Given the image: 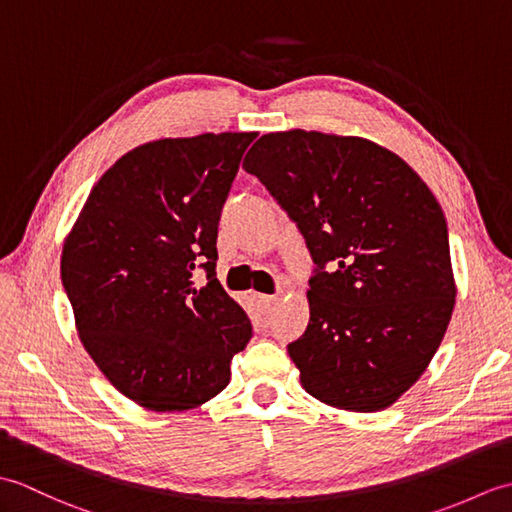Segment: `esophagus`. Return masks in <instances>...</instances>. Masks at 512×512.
Instances as JSON below:
<instances>
[{
    "instance_id": "obj_1",
    "label": "esophagus",
    "mask_w": 512,
    "mask_h": 512,
    "mask_svg": "<svg viewBox=\"0 0 512 512\" xmlns=\"http://www.w3.org/2000/svg\"><path fill=\"white\" fill-rule=\"evenodd\" d=\"M257 301H259V308H262L264 312H270L279 303L277 297H270V295H259Z\"/></svg>"
}]
</instances>
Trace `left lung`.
Segmentation results:
<instances>
[{"label":"left lung","mask_w":512,"mask_h":512,"mask_svg":"<svg viewBox=\"0 0 512 512\" xmlns=\"http://www.w3.org/2000/svg\"><path fill=\"white\" fill-rule=\"evenodd\" d=\"M242 167L297 222L317 264L310 323L288 345L303 389L345 411L391 407L438 352L458 292L436 195L394 151L358 136L264 134Z\"/></svg>","instance_id":"obj_1"}]
</instances>
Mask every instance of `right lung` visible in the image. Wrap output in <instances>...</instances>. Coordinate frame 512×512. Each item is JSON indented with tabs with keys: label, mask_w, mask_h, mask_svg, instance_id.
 Returning <instances> with one entry per match:
<instances>
[{
	"label": "right lung",
	"mask_w": 512,
	"mask_h": 512,
	"mask_svg": "<svg viewBox=\"0 0 512 512\" xmlns=\"http://www.w3.org/2000/svg\"><path fill=\"white\" fill-rule=\"evenodd\" d=\"M255 132L160 138L118 158L63 242L61 281L85 352L149 411L220 394L253 325L215 277L217 222ZM195 267L207 286L192 288Z\"/></svg>",
	"instance_id": "obj_1"
}]
</instances>
